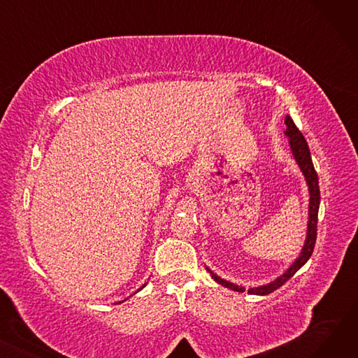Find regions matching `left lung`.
I'll return each mask as SVG.
<instances>
[{
    "label": "left lung",
    "instance_id": "obj_1",
    "mask_svg": "<svg viewBox=\"0 0 358 358\" xmlns=\"http://www.w3.org/2000/svg\"><path fill=\"white\" fill-rule=\"evenodd\" d=\"M285 123L287 126L286 135L290 138V146H292V150H293V155H294L300 169H302V173L305 174V178H306L308 185H309L310 203H309L308 236H306V243H305V247H303V251L300 252L299 258L293 262V266L283 275H280L277 280L271 281L270 285L255 287V289H250L248 293H251V294H261V296L270 294L274 290H277L278 287L283 286L289 278H292L296 274V271L300 267H303L306 264L308 259L310 258V255L313 252L315 242H316V235H317L316 234V231H317V210H319V201H321V192H319L317 174L315 171V166H313V162H312V158H310V150H309L308 142H306L305 136L302 135V131L297 129V126L294 124V122H293V119L290 116H286ZM208 271H210V270L208 268ZM210 274L215 278V281H217V283L222 285L223 287H228V289L235 290V292H243V287H238L236 285L229 283V281H227V280H222L220 277H217L212 271H210Z\"/></svg>",
    "mask_w": 358,
    "mask_h": 358
}]
</instances>
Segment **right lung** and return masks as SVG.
<instances>
[{
    "mask_svg": "<svg viewBox=\"0 0 358 358\" xmlns=\"http://www.w3.org/2000/svg\"><path fill=\"white\" fill-rule=\"evenodd\" d=\"M139 290H141V289H139Z\"/></svg>",
    "mask_w": 358,
    "mask_h": 358,
    "instance_id": "obj_1",
    "label": "right lung"
}]
</instances>
